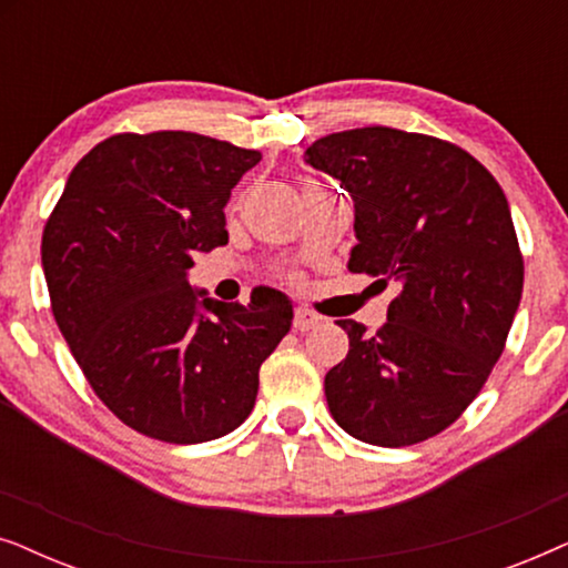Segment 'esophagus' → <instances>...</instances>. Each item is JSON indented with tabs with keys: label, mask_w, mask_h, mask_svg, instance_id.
Returning a JSON list of instances; mask_svg holds the SVG:
<instances>
[{
	"label": "esophagus",
	"mask_w": 568,
	"mask_h": 568,
	"mask_svg": "<svg viewBox=\"0 0 568 568\" xmlns=\"http://www.w3.org/2000/svg\"><path fill=\"white\" fill-rule=\"evenodd\" d=\"M321 321L323 317L321 315H315L313 310H307V307H297L294 310V331H313L315 325H321Z\"/></svg>",
	"instance_id": "34e87169"
}]
</instances>
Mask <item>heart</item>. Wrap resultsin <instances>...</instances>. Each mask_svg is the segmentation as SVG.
I'll list each match as a JSON object with an SVG mask.
<instances>
[{
  "instance_id": "obj_1",
  "label": "heart",
  "mask_w": 568,
  "mask_h": 568,
  "mask_svg": "<svg viewBox=\"0 0 568 568\" xmlns=\"http://www.w3.org/2000/svg\"><path fill=\"white\" fill-rule=\"evenodd\" d=\"M310 185H315V183H310Z\"/></svg>"
}]
</instances>
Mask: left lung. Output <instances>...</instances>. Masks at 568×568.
I'll return each mask as SVG.
<instances>
[{
	"instance_id": "left-lung-1",
	"label": "left lung",
	"mask_w": 568,
	"mask_h": 568,
	"mask_svg": "<svg viewBox=\"0 0 568 568\" xmlns=\"http://www.w3.org/2000/svg\"><path fill=\"white\" fill-rule=\"evenodd\" d=\"M305 162L354 201L348 271L400 282L377 333L338 321L348 354L325 375L331 416L367 445L429 439L480 393L523 297L507 196L460 146L387 126L317 139Z\"/></svg>"
}]
</instances>
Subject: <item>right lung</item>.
I'll return each instance as SVG.
<instances>
[{"label":"right lung","instance_id":"right-lung-1","mask_svg":"<svg viewBox=\"0 0 568 568\" xmlns=\"http://www.w3.org/2000/svg\"><path fill=\"white\" fill-rule=\"evenodd\" d=\"M258 162L191 131L119 134L77 162L45 222L61 336L98 398L152 439L199 445L237 429L292 328L282 292L227 305L189 282L196 253L227 245L224 206Z\"/></svg>","mask_w":568,"mask_h":568}]
</instances>
